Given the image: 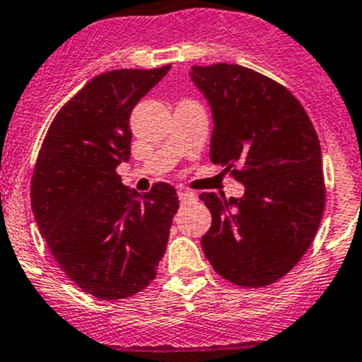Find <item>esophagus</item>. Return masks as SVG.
I'll use <instances>...</instances> for the list:
<instances>
[{
    "mask_svg": "<svg viewBox=\"0 0 362 362\" xmlns=\"http://www.w3.org/2000/svg\"><path fill=\"white\" fill-rule=\"evenodd\" d=\"M195 199H197V195L194 194V192H187V190H179V201H181V204H187V203H194Z\"/></svg>",
    "mask_w": 362,
    "mask_h": 362,
    "instance_id": "1",
    "label": "esophagus"
}]
</instances>
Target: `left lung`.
I'll return each mask as SVG.
<instances>
[{
    "mask_svg": "<svg viewBox=\"0 0 362 362\" xmlns=\"http://www.w3.org/2000/svg\"><path fill=\"white\" fill-rule=\"evenodd\" d=\"M190 78L214 118L210 159L244 185L242 197L199 195L211 214L201 246L231 284H274L309 250L323 215L313 122L291 91L244 66H194Z\"/></svg>",
    "mask_w": 362,
    "mask_h": 362,
    "instance_id": "8db88e82",
    "label": "left lung"
}]
</instances>
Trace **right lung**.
<instances>
[{"label":"right lung","mask_w":362,"mask_h":362,"mask_svg":"<svg viewBox=\"0 0 362 362\" xmlns=\"http://www.w3.org/2000/svg\"><path fill=\"white\" fill-rule=\"evenodd\" d=\"M168 69L91 78L53 118L39 151L30 192L39 231L62 271L100 300L145 289L167 250L174 187L158 183L141 195L116 167L131 156L132 109Z\"/></svg>","instance_id":"right-lung-1"}]
</instances>
